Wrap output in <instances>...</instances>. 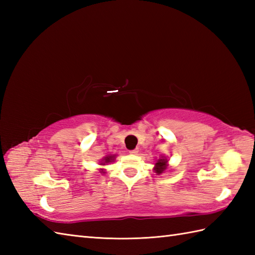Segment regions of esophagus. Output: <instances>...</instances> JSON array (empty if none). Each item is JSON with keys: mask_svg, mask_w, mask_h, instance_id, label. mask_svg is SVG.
I'll list each match as a JSON object with an SVG mask.
<instances>
[{"mask_svg": "<svg viewBox=\"0 0 255 255\" xmlns=\"http://www.w3.org/2000/svg\"><path fill=\"white\" fill-rule=\"evenodd\" d=\"M139 152V150L138 149H133V150H130L129 151V153L130 154H137Z\"/></svg>", "mask_w": 255, "mask_h": 255, "instance_id": "34e87169", "label": "esophagus"}]
</instances>
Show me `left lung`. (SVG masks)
<instances>
[{"label":"left lung","mask_w":255,"mask_h":255,"mask_svg":"<svg viewBox=\"0 0 255 255\" xmlns=\"http://www.w3.org/2000/svg\"><path fill=\"white\" fill-rule=\"evenodd\" d=\"M166 160L165 159H159L158 162L155 163V167H154V171L156 174H161V173H163L166 169Z\"/></svg>","instance_id":"left-lung-1"}]
</instances>
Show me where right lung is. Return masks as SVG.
<instances>
[{"instance_id": "1", "label": "right lung", "mask_w": 255, "mask_h": 255, "mask_svg": "<svg viewBox=\"0 0 255 255\" xmlns=\"http://www.w3.org/2000/svg\"><path fill=\"white\" fill-rule=\"evenodd\" d=\"M113 159H114V155H113V156H106V158H105L104 160H103L104 162H103L102 164H105V163H108V162H112ZM101 172H102V173H105L103 170H101Z\"/></svg>"}]
</instances>
